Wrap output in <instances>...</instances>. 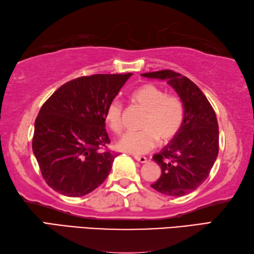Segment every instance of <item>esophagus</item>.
Segmentation results:
<instances>
[{
	"label": "esophagus",
	"mask_w": 254,
	"mask_h": 254,
	"mask_svg": "<svg viewBox=\"0 0 254 254\" xmlns=\"http://www.w3.org/2000/svg\"><path fill=\"white\" fill-rule=\"evenodd\" d=\"M134 158H135V160H136L137 162H140V163H146V162H147V158H146L145 156L134 155Z\"/></svg>",
	"instance_id": "34e87169"
}]
</instances>
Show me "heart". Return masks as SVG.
Returning a JSON list of instances; mask_svg holds the SVG:
<instances>
[{
	"label": "heart",
	"mask_w": 254,
	"mask_h": 254,
	"mask_svg": "<svg viewBox=\"0 0 254 254\" xmlns=\"http://www.w3.org/2000/svg\"><path fill=\"white\" fill-rule=\"evenodd\" d=\"M131 101L145 111L141 121L142 130L128 132L118 142V147L132 154L146 153L161 142H168L180 132L184 121V106L176 96H168L163 88L154 83L137 87L130 94ZM104 119L111 131H123V106L119 100L108 104Z\"/></svg>",
	"instance_id": "1"
}]
</instances>
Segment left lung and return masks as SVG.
Returning a JSON list of instances; mask_svg holds the SVG:
<instances>
[{"mask_svg":"<svg viewBox=\"0 0 254 254\" xmlns=\"http://www.w3.org/2000/svg\"><path fill=\"white\" fill-rule=\"evenodd\" d=\"M166 80L180 96L184 121L180 132L153 160L162 175L151 185L163 195L182 197L207 180L219 152V128L216 113L205 94L187 77L173 70L142 73Z\"/></svg>","mask_w":254,"mask_h":254,"instance_id":"8db88e82","label":"left lung"}]
</instances>
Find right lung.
Here are the masks:
<instances>
[{"label":"right lung","mask_w":254,"mask_h":254,"mask_svg":"<svg viewBox=\"0 0 254 254\" xmlns=\"http://www.w3.org/2000/svg\"><path fill=\"white\" fill-rule=\"evenodd\" d=\"M131 76L79 77L63 84L43 104L32 146L43 178L54 190L84 196L110 174L118 154L100 151L110 143L104 113Z\"/></svg>","instance_id":"add662e5"}]
</instances>
